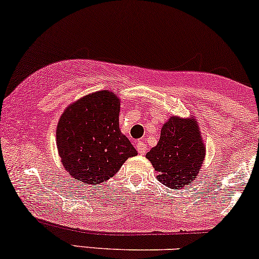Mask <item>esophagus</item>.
Masks as SVG:
<instances>
[{
  "label": "esophagus",
  "mask_w": 259,
  "mask_h": 259,
  "mask_svg": "<svg viewBox=\"0 0 259 259\" xmlns=\"http://www.w3.org/2000/svg\"><path fill=\"white\" fill-rule=\"evenodd\" d=\"M136 149H138L140 154H146L148 151V147L146 146V143H143L142 141H138V143H136Z\"/></svg>",
  "instance_id": "34e87169"
}]
</instances>
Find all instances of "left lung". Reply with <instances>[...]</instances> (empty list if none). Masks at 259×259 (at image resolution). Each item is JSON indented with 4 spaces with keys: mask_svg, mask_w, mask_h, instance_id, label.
<instances>
[{
    "mask_svg": "<svg viewBox=\"0 0 259 259\" xmlns=\"http://www.w3.org/2000/svg\"><path fill=\"white\" fill-rule=\"evenodd\" d=\"M146 157L164 186L179 189L191 185L205 157L197 121L171 117L161 129L158 145Z\"/></svg>",
    "mask_w": 259,
    "mask_h": 259,
    "instance_id": "8db88e82",
    "label": "left lung"
}]
</instances>
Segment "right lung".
<instances>
[{
  "label": "right lung",
  "mask_w": 259,
  "mask_h": 259,
  "mask_svg": "<svg viewBox=\"0 0 259 259\" xmlns=\"http://www.w3.org/2000/svg\"><path fill=\"white\" fill-rule=\"evenodd\" d=\"M119 99L108 90L84 96L62 113L57 145L62 165L76 180L99 185L138 154L119 130Z\"/></svg>",
  "instance_id": "1"
}]
</instances>
